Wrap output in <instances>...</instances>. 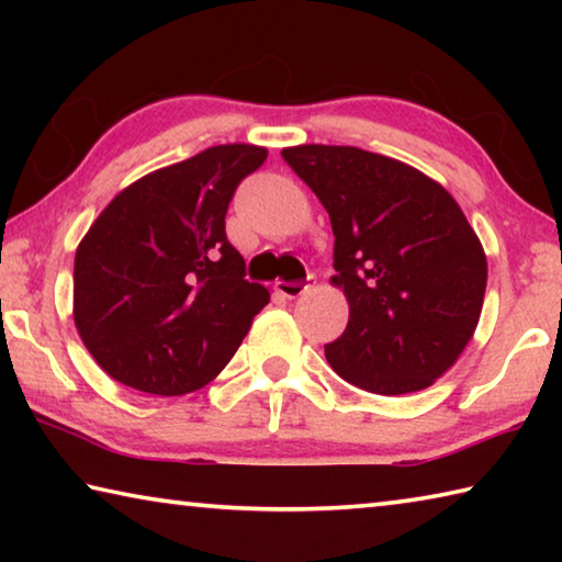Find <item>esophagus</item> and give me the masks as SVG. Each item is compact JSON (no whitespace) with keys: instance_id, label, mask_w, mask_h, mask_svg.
<instances>
[{"instance_id":"34e87169","label":"esophagus","mask_w":562,"mask_h":562,"mask_svg":"<svg viewBox=\"0 0 562 562\" xmlns=\"http://www.w3.org/2000/svg\"><path fill=\"white\" fill-rule=\"evenodd\" d=\"M274 290H278L282 297L297 300V297H302L304 292L310 290V284L307 282H278V284H274Z\"/></svg>"}]
</instances>
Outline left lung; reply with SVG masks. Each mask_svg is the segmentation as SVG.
I'll return each mask as SVG.
<instances>
[{"instance_id": "left-lung-1", "label": "left lung", "mask_w": 562, "mask_h": 562, "mask_svg": "<svg viewBox=\"0 0 562 562\" xmlns=\"http://www.w3.org/2000/svg\"><path fill=\"white\" fill-rule=\"evenodd\" d=\"M282 158L329 213L331 284L349 322L325 357L349 384L396 396L431 386L469 345L488 262L449 190L355 146H292Z\"/></svg>"}]
</instances>
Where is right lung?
Returning a JSON list of instances; mask_svg holds the SVG:
<instances>
[{
  "label": "right lung",
  "mask_w": 562,
  "mask_h": 562,
  "mask_svg": "<svg viewBox=\"0 0 562 562\" xmlns=\"http://www.w3.org/2000/svg\"><path fill=\"white\" fill-rule=\"evenodd\" d=\"M268 148L225 144L123 188L76 247L74 325L111 379L180 396L223 372L268 288L225 237L237 183Z\"/></svg>",
  "instance_id": "1"
}]
</instances>
